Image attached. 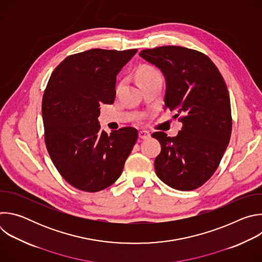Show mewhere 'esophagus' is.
I'll return each instance as SVG.
<instances>
[{"mask_svg":"<svg viewBox=\"0 0 262 262\" xmlns=\"http://www.w3.org/2000/svg\"><path fill=\"white\" fill-rule=\"evenodd\" d=\"M139 138L143 139V140H146L148 138H150V134H149V132H147V130H140L139 132Z\"/></svg>","mask_w":262,"mask_h":262,"instance_id":"esophagus-1","label":"esophagus"}]
</instances>
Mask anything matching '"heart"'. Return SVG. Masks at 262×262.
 Instances as JSON below:
<instances>
[{"instance_id":"obj_1","label":"heart","mask_w":262,"mask_h":262,"mask_svg":"<svg viewBox=\"0 0 262 262\" xmlns=\"http://www.w3.org/2000/svg\"><path fill=\"white\" fill-rule=\"evenodd\" d=\"M156 78H162V77H161L160 71L152 66H143L142 68H140L138 72V82L143 80L156 79Z\"/></svg>"}]
</instances>
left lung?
<instances>
[{
  "instance_id": "8db88e82",
  "label": "left lung",
  "mask_w": 262,
  "mask_h": 262,
  "mask_svg": "<svg viewBox=\"0 0 262 262\" xmlns=\"http://www.w3.org/2000/svg\"><path fill=\"white\" fill-rule=\"evenodd\" d=\"M165 77V110L180 117L177 136L152 134L162 146L155 161L158 177L171 188L192 191L216 170L229 144L232 120L225 82L204 54L175 46L140 52Z\"/></svg>"
}]
</instances>
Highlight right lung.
Instances as JSON below:
<instances>
[{
	"label": "right lung",
	"mask_w": 262,
	"mask_h": 262,
	"mask_svg": "<svg viewBox=\"0 0 262 262\" xmlns=\"http://www.w3.org/2000/svg\"><path fill=\"white\" fill-rule=\"evenodd\" d=\"M138 50L93 49L65 58L53 71L42 98L45 139L62 177L76 189L99 192L121 175L138 139L122 127L100 129V104H112L116 77Z\"/></svg>",
	"instance_id": "right-lung-1"
}]
</instances>
